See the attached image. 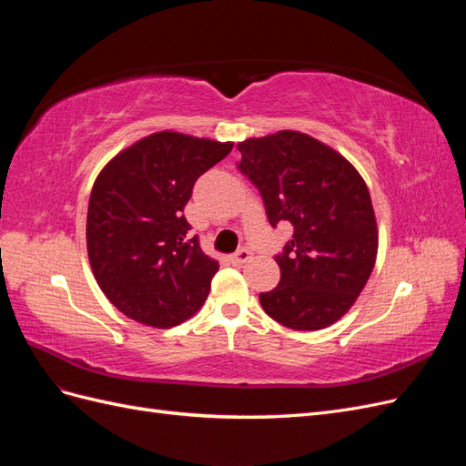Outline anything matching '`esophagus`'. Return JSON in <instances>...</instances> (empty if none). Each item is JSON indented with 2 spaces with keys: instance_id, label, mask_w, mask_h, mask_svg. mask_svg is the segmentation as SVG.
Returning <instances> with one entry per match:
<instances>
[{
  "instance_id": "obj_1",
  "label": "esophagus",
  "mask_w": 466,
  "mask_h": 466,
  "mask_svg": "<svg viewBox=\"0 0 466 466\" xmlns=\"http://www.w3.org/2000/svg\"><path fill=\"white\" fill-rule=\"evenodd\" d=\"M250 260V252L247 250V248H241L238 252H235V255L231 257V262L235 264V266H241V264H245V262H248Z\"/></svg>"
}]
</instances>
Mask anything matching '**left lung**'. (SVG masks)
Here are the masks:
<instances>
[{
  "label": "left lung",
  "instance_id": "8db88e82",
  "mask_svg": "<svg viewBox=\"0 0 466 466\" xmlns=\"http://www.w3.org/2000/svg\"><path fill=\"white\" fill-rule=\"evenodd\" d=\"M237 149L272 228L293 225L276 257L279 284L260 293L262 309L293 330L330 327L356 303L375 266L379 231L368 185L344 155L309 134L279 130Z\"/></svg>",
  "mask_w": 466,
  "mask_h": 466
}]
</instances>
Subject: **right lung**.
I'll list each match as a JSON object with an SVG mask.
<instances>
[{
  "label": "right lung",
  "mask_w": 466,
  "mask_h": 466,
  "mask_svg": "<svg viewBox=\"0 0 466 466\" xmlns=\"http://www.w3.org/2000/svg\"><path fill=\"white\" fill-rule=\"evenodd\" d=\"M231 142L163 130L137 139L98 173L87 209V255L106 299L128 319L171 329L204 305L219 262L182 216L196 178Z\"/></svg>",
  "instance_id": "1"
}]
</instances>
